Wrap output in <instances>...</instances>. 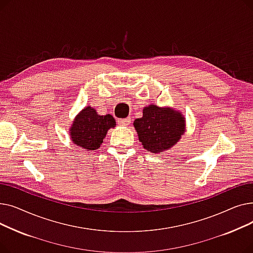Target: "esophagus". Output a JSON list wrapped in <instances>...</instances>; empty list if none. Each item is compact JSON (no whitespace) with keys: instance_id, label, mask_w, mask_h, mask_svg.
<instances>
[{"instance_id":"34e87169","label":"esophagus","mask_w":253,"mask_h":253,"mask_svg":"<svg viewBox=\"0 0 253 253\" xmlns=\"http://www.w3.org/2000/svg\"><path fill=\"white\" fill-rule=\"evenodd\" d=\"M131 123L130 118H126V119H118V124L121 126H127Z\"/></svg>"}]
</instances>
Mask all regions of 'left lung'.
<instances>
[{
	"instance_id": "1",
	"label": "left lung",
	"mask_w": 253,
	"mask_h": 253,
	"mask_svg": "<svg viewBox=\"0 0 253 253\" xmlns=\"http://www.w3.org/2000/svg\"><path fill=\"white\" fill-rule=\"evenodd\" d=\"M133 125L142 147L155 154L173 147L185 130L184 118L179 112L155 104L145 106L142 117Z\"/></svg>"
}]
</instances>
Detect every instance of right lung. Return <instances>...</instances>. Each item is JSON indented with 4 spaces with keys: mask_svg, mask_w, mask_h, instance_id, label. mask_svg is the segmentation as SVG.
I'll return each instance as SVG.
<instances>
[{
    "mask_svg": "<svg viewBox=\"0 0 253 253\" xmlns=\"http://www.w3.org/2000/svg\"><path fill=\"white\" fill-rule=\"evenodd\" d=\"M116 126L111 115L100 116L90 105L83 109L75 118L70 135L73 142L88 151L99 149L109 129Z\"/></svg>",
    "mask_w": 253,
    "mask_h": 253,
    "instance_id": "obj_1",
    "label": "right lung"
}]
</instances>
